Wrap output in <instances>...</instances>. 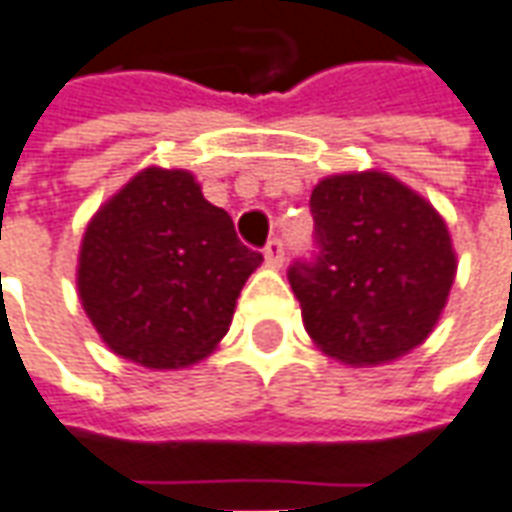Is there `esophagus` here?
Wrapping results in <instances>:
<instances>
[{"label":"esophagus","instance_id":"esophagus-1","mask_svg":"<svg viewBox=\"0 0 512 512\" xmlns=\"http://www.w3.org/2000/svg\"><path fill=\"white\" fill-rule=\"evenodd\" d=\"M263 255H266V263H269L271 269H280L285 263V243L280 238H271L266 243V249H263Z\"/></svg>","mask_w":512,"mask_h":512}]
</instances>
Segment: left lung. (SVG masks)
<instances>
[{
  "label": "left lung",
  "mask_w": 512,
  "mask_h": 512,
  "mask_svg": "<svg viewBox=\"0 0 512 512\" xmlns=\"http://www.w3.org/2000/svg\"><path fill=\"white\" fill-rule=\"evenodd\" d=\"M314 252L288 266L308 336L328 356L373 367L437 325L457 274L446 221L387 173H344L311 193Z\"/></svg>",
  "instance_id": "8db88e82"
}]
</instances>
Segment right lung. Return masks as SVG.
I'll return each instance as SVG.
<instances>
[{"instance_id": "1", "label": "right lung", "mask_w": 512, "mask_h": 512, "mask_svg": "<svg viewBox=\"0 0 512 512\" xmlns=\"http://www.w3.org/2000/svg\"><path fill=\"white\" fill-rule=\"evenodd\" d=\"M263 255L184 170L148 168L92 218L78 291L114 353L151 370L210 356Z\"/></svg>"}]
</instances>
